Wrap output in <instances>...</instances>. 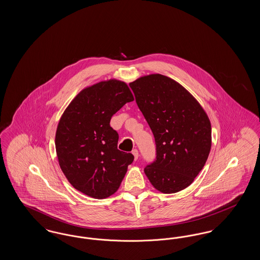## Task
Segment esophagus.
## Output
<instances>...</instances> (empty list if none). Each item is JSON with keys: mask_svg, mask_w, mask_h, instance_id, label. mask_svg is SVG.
<instances>
[{"mask_svg": "<svg viewBox=\"0 0 260 260\" xmlns=\"http://www.w3.org/2000/svg\"><path fill=\"white\" fill-rule=\"evenodd\" d=\"M132 153H133V155L135 156V160H137V159H138V156H139V155H138V151H137V149H134Z\"/></svg>", "mask_w": 260, "mask_h": 260, "instance_id": "1", "label": "esophagus"}]
</instances>
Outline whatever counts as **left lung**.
<instances>
[{"mask_svg":"<svg viewBox=\"0 0 260 260\" xmlns=\"http://www.w3.org/2000/svg\"><path fill=\"white\" fill-rule=\"evenodd\" d=\"M129 87L155 137L156 160L144 169L149 181L166 194L185 189L210 154L207 113L185 87L167 76H143Z\"/></svg>","mask_w":260,"mask_h":260,"instance_id":"obj_1","label":"left lung"}]
</instances>
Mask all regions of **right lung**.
<instances>
[{
	"label": "right lung",
	"mask_w": 260,
	"mask_h": 260,
	"mask_svg": "<svg viewBox=\"0 0 260 260\" xmlns=\"http://www.w3.org/2000/svg\"><path fill=\"white\" fill-rule=\"evenodd\" d=\"M127 85L102 81L81 90L63 112L56 128L55 149L62 172L85 195L105 199L121 185L134 155L117 148L119 135L112 116L134 100Z\"/></svg>",
	"instance_id": "1"
}]
</instances>
